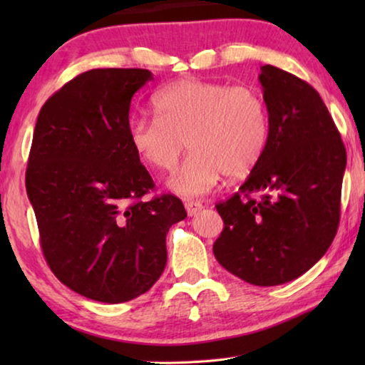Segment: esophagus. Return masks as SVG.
I'll return each instance as SVG.
<instances>
[{
    "label": "esophagus",
    "instance_id": "1",
    "mask_svg": "<svg viewBox=\"0 0 365 365\" xmlns=\"http://www.w3.org/2000/svg\"><path fill=\"white\" fill-rule=\"evenodd\" d=\"M185 209H187L188 215H195L202 209V205L200 201H185Z\"/></svg>",
    "mask_w": 365,
    "mask_h": 365
}]
</instances>
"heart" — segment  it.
I'll use <instances>...</instances> for the list:
<instances>
[{"mask_svg":"<svg viewBox=\"0 0 365 365\" xmlns=\"http://www.w3.org/2000/svg\"><path fill=\"white\" fill-rule=\"evenodd\" d=\"M154 110L158 117L130 122L128 138L138 158L159 170L175 168L187 141L191 154L169 180L182 196L207 193L222 174L248 177L267 146V106L248 85L178 80L156 95Z\"/></svg>","mask_w":365,"mask_h":365,"instance_id":"heart-1","label":"heart"}]
</instances>
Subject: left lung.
I'll return each mask as SVG.
<instances>
[{
    "label": "left lung",
    "mask_w": 365,
    "mask_h": 365,
    "mask_svg": "<svg viewBox=\"0 0 365 365\" xmlns=\"http://www.w3.org/2000/svg\"><path fill=\"white\" fill-rule=\"evenodd\" d=\"M259 82L269 113L267 146L237 193L215 205L224 230L212 251L238 279L275 287L298 279L330 248L346 150L307 82L269 64L261 67Z\"/></svg>",
    "instance_id": "obj_1"
}]
</instances>
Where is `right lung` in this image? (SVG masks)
Here are the masks:
<instances>
[{"label":"right lung","instance_id":"obj_1","mask_svg":"<svg viewBox=\"0 0 365 365\" xmlns=\"http://www.w3.org/2000/svg\"><path fill=\"white\" fill-rule=\"evenodd\" d=\"M146 69H91L67 82L36 119L26 172L49 269L85 298L117 304L138 298L168 262L165 235L187 217L154 182L128 138L133 95Z\"/></svg>","mask_w":365,"mask_h":365}]
</instances>
